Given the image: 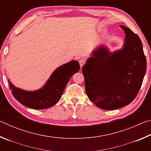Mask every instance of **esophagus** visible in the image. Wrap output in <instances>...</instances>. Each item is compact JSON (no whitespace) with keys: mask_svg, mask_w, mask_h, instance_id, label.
<instances>
[{"mask_svg":"<svg viewBox=\"0 0 151 151\" xmlns=\"http://www.w3.org/2000/svg\"><path fill=\"white\" fill-rule=\"evenodd\" d=\"M86 63V61L85 59H83V58H81L79 60V64H80V66H81V68H82L83 66V65H85V64Z\"/></svg>","mask_w":151,"mask_h":151,"instance_id":"obj_1","label":"esophagus"}]
</instances>
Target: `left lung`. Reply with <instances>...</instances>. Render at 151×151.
<instances>
[{
  "label": "left lung",
  "instance_id": "1",
  "mask_svg": "<svg viewBox=\"0 0 151 151\" xmlns=\"http://www.w3.org/2000/svg\"><path fill=\"white\" fill-rule=\"evenodd\" d=\"M126 35L122 50L109 53L102 46L83 66L86 93L99 108L111 111L130 104L141 87L146 57L137 34L121 26Z\"/></svg>",
  "mask_w": 151,
  "mask_h": 151
}]
</instances>
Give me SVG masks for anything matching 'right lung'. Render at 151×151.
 <instances>
[{
	"instance_id": "1",
	"label": "right lung",
	"mask_w": 151,
	"mask_h": 151,
	"mask_svg": "<svg viewBox=\"0 0 151 151\" xmlns=\"http://www.w3.org/2000/svg\"><path fill=\"white\" fill-rule=\"evenodd\" d=\"M80 68L78 62L72 60L55 70L45 85L40 90L28 92L15 87L9 83L12 95L23 105L33 109L52 106L60 100L70 78Z\"/></svg>"
}]
</instances>
